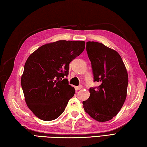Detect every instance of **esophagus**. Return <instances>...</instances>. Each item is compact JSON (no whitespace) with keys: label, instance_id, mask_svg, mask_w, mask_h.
<instances>
[{"label":"esophagus","instance_id":"esophagus-1","mask_svg":"<svg viewBox=\"0 0 147 147\" xmlns=\"http://www.w3.org/2000/svg\"><path fill=\"white\" fill-rule=\"evenodd\" d=\"M82 85H80L78 87H75V90H79L80 89H82Z\"/></svg>","mask_w":147,"mask_h":147}]
</instances>
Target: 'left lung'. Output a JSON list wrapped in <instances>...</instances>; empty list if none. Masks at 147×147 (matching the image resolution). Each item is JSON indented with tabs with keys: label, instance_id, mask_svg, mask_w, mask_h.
Here are the masks:
<instances>
[{
	"label": "left lung",
	"instance_id": "obj_1",
	"mask_svg": "<svg viewBox=\"0 0 147 147\" xmlns=\"http://www.w3.org/2000/svg\"><path fill=\"white\" fill-rule=\"evenodd\" d=\"M86 48L94 82L100 85L90 88V97L83 102V108L96 121H108L117 115L125 100L127 71L119 53L113 49L94 41H88Z\"/></svg>",
	"mask_w": 147,
	"mask_h": 147
}]
</instances>
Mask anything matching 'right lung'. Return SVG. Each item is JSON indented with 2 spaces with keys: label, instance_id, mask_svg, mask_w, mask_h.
<instances>
[{
  "label": "right lung",
  "instance_id": "right-lung-1",
  "mask_svg": "<svg viewBox=\"0 0 147 147\" xmlns=\"http://www.w3.org/2000/svg\"><path fill=\"white\" fill-rule=\"evenodd\" d=\"M85 48L83 41L60 40L41 46L30 55L21 78V85L28 108L39 119L50 121L61 115L74 88L64 78L69 63Z\"/></svg>",
  "mask_w": 147,
  "mask_h": 147
}]
</instances>
